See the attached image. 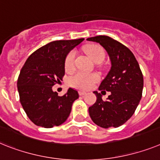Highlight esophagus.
Masks as SVG:
<instances>
[{
	"label": "esophagus",
	"instance_id": "34e87169",
	"mask_svg": "<svg viewBox=\"0 0 160 160\" xmlns=\"http://www.w3.org/2000/svg\"><path fill=\"white\" fill-rule=\"evenodd\" d=\"M79 94H80V96H84V95H86L87 94V92H85V91L80 90V91H79Z\"/></svg>",
	"mask_w": 160,
	"mask_h": 160
}]
</instances>
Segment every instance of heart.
Masks as SVG:
<instances>
[{"mask_svg": "<svg viewBox=\"0 0 160 160\" xmlns=\"http://www.w3.org/2000/svg\"><path fill=\"white\" fill-rule=\"evenodd\" d=\"M85 53L88 57L95 62H99L105 58V51L102 46L98 45H90L84 48ZM75 65V52L70 51L67 54L64 60V68L67 71L73 69ZM100 76L97 73H86L84 72H76L69 76L68 83L70 85L80 88L88 89L95 84L98 82Z\"/></svg>", "mask_w": 160, "mask_h": 160, "instance_id": "obj_1", "label": "heart"}]
</instances>
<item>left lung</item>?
Here are the masks:
<instances>
[{
	"label": "left lung",
	"instance_id": "obj_1",
	"mask_svg": "<svg viewBox=\"0 0 160 160\" xmlns=\"http://www.w3.org/2000/svg\"><path fill=\"white\" fill-rule=\"evenodd\" d=\"M87 41L99 43L109 54L111 68L98 89L111 92L106 101L94 91L96 102L88 108L93 123L102 128H117L132 117L142 96L143 76L139 64L128 48L107 36ZM105 92V91H104Z\"/></svg>",
	"mask_w": 160,
	"mask_h": 160
}]
</instances>
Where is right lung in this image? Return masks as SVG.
I'll return each mask as SVG.
<instances>
[{
  "instance_id": "1",
  "label": "right lung",
  "mask_w": 160,
  "mask_h": 160,
  "mask_svg": "<svg viewBox=\"0 0 160 160\" xmlns=\"http://www.w3.org/2000/svg\"><path fill=\"white\" fill-rule=\"evenodd\" d=\"M84 40L52 41L33 52L20 71L17 82L20 102L36 125L53 128L69 116L74 101L79 98L78 92L70 88L59 97L52 87L63 77L68 52Z\"/></svg>"
}]
</instances>
